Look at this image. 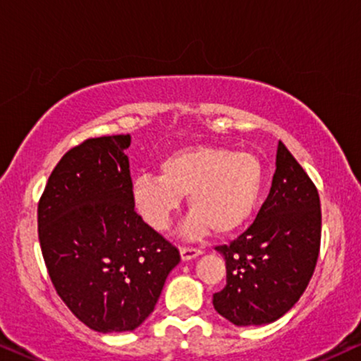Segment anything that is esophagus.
I'll return each instance as SVG.
<instances>
[{
    "instance_id": "esophagus-1",
    "label": "esophagus",
    "mask_w": 361,
    "mask_h": 361,
    "mask_svg": "<svg viewBox=\"0 0 361 361\" xmlns=\"http://www.w3.org/2000/svg\"><path fill=\"white\" fill-rule=\"evenodd\" d=\"M180 255H181V259H183V262H188V259L200 257V255H202V250L191 248V246H181Z\"/></svg>"
}]
</instances>
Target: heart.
I'll return each mask as SVG.
<instances>
[{"instance_id":"b5f03b06","label":"heart","mask_w":361,"mask_h":361,"mask_svg":"<svg viewBox=\"0 0 361 361\" xmlns=\"http://www.w3.org/2000/svg\"><path fill=\"white\" fill-rule=\"evenodd\" d=\"M263 190V166L252 153L220 147L178 149L159 165V176H138L131 202L153 230L165 231L188 196L181 233L198 238L212 228L226 235L250 220Z\"/></svg>"}]
</instances>
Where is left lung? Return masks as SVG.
Returning a JSON list of instances; mask_svg holds the SVG:
<instances>
[{"label": "left lung", "instance_id": "1", "mask_svg": "<svg viewBox=\"0 0 361 361\" xmlns=\"http://www.w3.org/2000/svg\"><path fill=\"white\" fill-rule=\"evenodd\" d=\"M322 240L317 186L285 145L278 143L276 170L255 221L230 245L226 285L213 307L236 326L264 325L283 317L308 286Z\"/></svg>", "mask_w": 361, "mask_h": 361}]
</instances>
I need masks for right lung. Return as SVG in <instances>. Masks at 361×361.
Wrapping results in <instances>:
<instances>
[{
	"instance_id": "right-lung-1",
	"label": "right lung",
	"mask_w": 361,
	"mask_h": 361,
	"mask_svg": "<svg viewBox=\"0 0 361 361\" xmlns=\"http://www.w3.org/2000/svg\"><path fill=\"white\" fill-rule=\"evenodd\" d=\"M130 145V135H113L71 148L38 203L41 253L54 290L99 333L138 328L180 263L176 246L135 212Z\"/></svg>"
}]
</instances>
